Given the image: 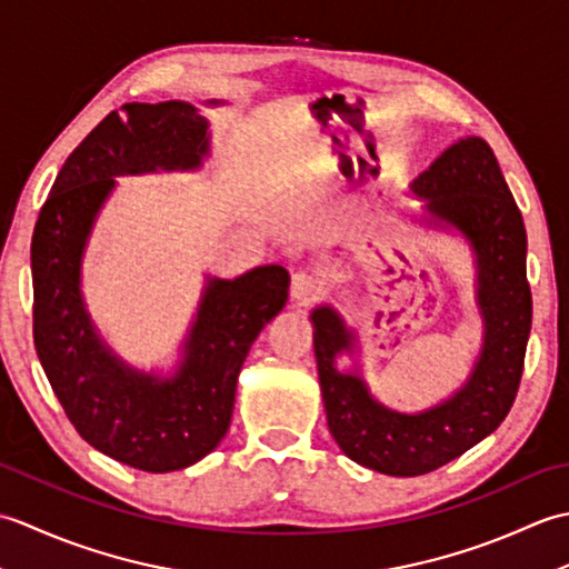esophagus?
Returning <instances> with one entry per match:
<instances>
[{
	"mask_svg": "<svg viewBox=\"0 0 569 569\" xmlns=\"http://www.w3.org/2000/svg\"><path fill=\"white\" fill-rule=\"evenodd\" d=\"M325 293V286L318 281L316 276L310 273H296L291 281V298L298 306H308L316 303V300Z\"/></svg>",
	"mask_w": 569,
	"mask_h": 569,
	"instance_id": "1",
	"label": "esophagus"
}]
</instances>
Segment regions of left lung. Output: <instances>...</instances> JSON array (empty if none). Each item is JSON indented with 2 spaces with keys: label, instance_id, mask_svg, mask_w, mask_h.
<instances>
[{
  "label": "left lung",
  "instance_id": "left-lung-1",
  "mask_svg": "<svg viewBox=\"0 0 569 569\" xmlns=\"http://www.w3.org/2000/svg\"><path fill=\"white\" fill-rule=\"evenodd\" d=\"M410 192L422 200L420 220L462 234L475 253L477 308L485 325L479 357L459 389L418 413L373 398L359 367L337 369L355 355L357 332L332 306L310 312L328 428L357 465L391 477H418L465 455L501 426L521 383L530 335L526 227L497 156L479 137L455 141L422 171Z\"/></svg>",
  "mask_w": 569,
  "mask_h": 569
}]
</instances>
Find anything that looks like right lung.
I'll return each mask as SVG.
<instances>
[{"label":"right lung","mask_w":569,"mask_h":569,"mask_svg":"<svg viewBox=\"0 0 569 569\" xmlns=\"http://www.w3.org/2000/svg\"><path fill=\"white\" fill-rule=\"evenodd\" d=\"M208 129L198 107L180 100L107 114L60 168L31 239L33 342L53 393L94 450L156 475L196 465L222 442L241 365L291 283L276 263L232 281L208 276L171 373L127 365L94 328L82 257L114 178L198 171L210 156Z\"/></svg>","instance_id":"obj_1"}]
</instances>
